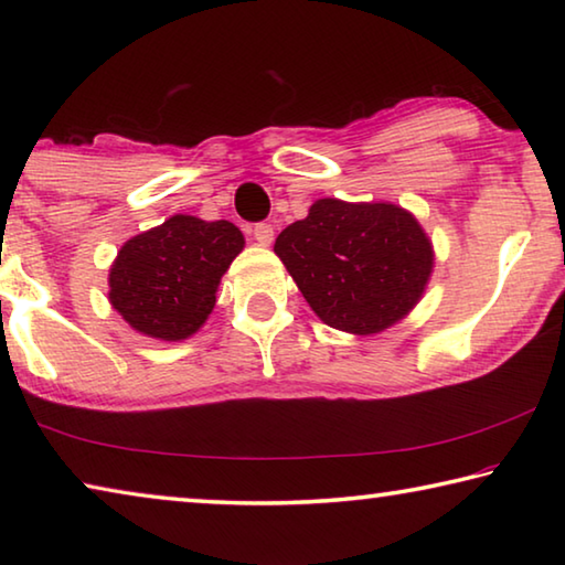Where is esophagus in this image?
Segmentation results:
<instances>
[{
	"instance_id": "1",
	"label": "esophagus",
	"mask_w": 565,
	"mask_h": 565,
	"mask_svg": "<svg viewBox=\"0 0 565 565\" xmlns=\"http://www.w3.org/2000/svg\"><path fill=\"white\" fill-rule=\"evenodd\" d=\"M254 238L259 246H269L274 242V226L271 224H256L254 226Z\"/></svg>"
}]
</instances>
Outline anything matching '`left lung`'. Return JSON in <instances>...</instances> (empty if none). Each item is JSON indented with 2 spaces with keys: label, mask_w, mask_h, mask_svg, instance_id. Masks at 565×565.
Masks as SVG:
<instances>
[{
  "label": "left lung",
  "mask_w": 565,
  "mask_h": 565,
  "mask_svg": "<svg viewBox=\"0 0 565 565\" xmlns=\"http://www.w3.org/2000/svg\"><path fill=\"white\" fill-rule=\"evenodd\" d=\"M313 313L333 329L379 333L418 303L434 269L431 238L396 204L319 199L274 244Z\"/></svg>",
  "instance_id": "8db88e82"
}]
</instances>
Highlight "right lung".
<instances>
[{"instance_id": "obj_1", "label": "right lung", "mask_w": 565, "mask_h": 565, "mask_svg": "<svg viewBox=\"0 0 565 565\" xmlns=\"http://www.w3.org/2000/svg\"><path fill=\"white\" fill-rule=\"evenodd\" d=\"M244 248L232 222L177 214L119 248L109 271V301L134 331L181 341L202 329L228 264Z\"/></svg>"}]
</instances>
